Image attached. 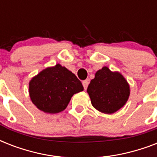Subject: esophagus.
<instances>
[{
	"label": "esophagus",
	"instance_id": "esophagus-1",
	"mask_svg": "<svg viewBox=\"0 0 157 157\" xmlns=\"http://www.w3.org/2000/svg\"><path fill=\"white\" fill-rule=\"evenodd\" d=\"M82 85L84 86V89L86 90L87 87H88V85H89V80H85V81H82Z\"/></svg>",
	"mask_w": 157,
	"mask_h": 157
}]
</instances>
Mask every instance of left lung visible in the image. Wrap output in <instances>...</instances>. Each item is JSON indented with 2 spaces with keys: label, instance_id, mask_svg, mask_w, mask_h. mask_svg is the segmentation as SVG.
Instances as JSON below:
<instances>
[{
  "label": "left lung",
  "instance_id": "left-lung-1",
  "mask_svg": "<svg viewBox=\"0 0 157 157\" xmlns=\"http://www.w3.org/2000/svg\"><path fill=\"white\" fill-rule=\"evenodd\" d=\"M91 103L99 112L112 114L128 100L130 90L127 81L118 71L103 67L95 73L87 88Z\"/></svg>",
  "mask_w": 157,
  "mask_h": 157
}]
</instances>
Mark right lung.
I'll use <instances>...</instances> for the list:
<instances>
[{
	"mask_svg": "<svg viewBox=\"0 0 157 157\" xmlns=\"http://www.w3.org/2000/svg\"><path fill=\"white\" fill-rule=\"evenodd\" d=\"M84 90L76 75L60 64L44 69L29 82L31 100L46 113L63 111L73 94Z\"/></svg>",
	"mask_w": 157,
	"mask_h": 157,
	"instance_id": "1",
	"label": "right lung"
}]
</instances>
